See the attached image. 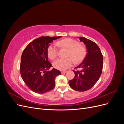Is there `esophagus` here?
<instances>
[{
  "label": "esophagus",
  "instance_id": "obj_1",
  "mask_svg": "<svg viewBox=\"0 0 124 124\" xmlns=\"http://www.w3.org/2000/svg\"><path fill=\"white\" fill-rule=\"evenodd\" d=\"M67 72V71H61V73H66Z\"/></svg>",
  "mask_w": 124,
  "mask_h": 124
}]
</instances>
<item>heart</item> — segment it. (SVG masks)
<instances>
[{
    "instance_id": "1",
    "label": "heart",
    "mask_w": 124,
    "mask_h": 124,
    "mask_svg": "<svg viewBox=\"0 0 124 124\" xmlns=\"http://www.w3.org/2000/svg\"><path fill=\"white\" fill-rule=\"evenodd\" d=\"M59 46L65 47L69 50L66 59H58L56 61L53 66L59 70H65L72 66L73 61L76 63L81 62L84 59L87 53L86 48L81 46L78 41L70 38H66L57 42ZM57 48L55 45H51L47 48V55L51 59H54L57 56Z\"/></svg>"
}]
</instances>
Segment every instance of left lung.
Segmentation results:
<instances>
[{"label": "left lung", "instance_id": "8db88e82", "mask_svg": "<svg viewBox=\"0 0 124 124\" xmlns=\"http://www.w3.org/2000/svg\"><path fill=\"white\" fill-rule=\"evenodd\" d=\"M79 39L86 46L87 54L83 62L75 68L80 70H73L75 76L69 81V84L75 91L84 92L93 87L100 78L103 68V56L94 42L84 37Z\"/></svg>", "mask_w": 124, "mask_h": 124}]
</instances>
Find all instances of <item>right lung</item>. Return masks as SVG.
Here are the masks:
<instances>
[{"label":"right lung","instance_id":"right-lung-1","mask_svg":"<svg viewBox=\"0 0 124 124\" xmlns=\"http://www.w3.org/2000/svg\"><path fill=\"white\" fill-rule=\"evenodd\" d=\"M59 37H41L33 40L25 47L21 59L20 72L22 79L32 91L44 93L53 89L55 78L61 71L53 68L48 60L47 48L53 40Z\"/></svg>","mask_w":124,"mask_h":124}]
</instances>
